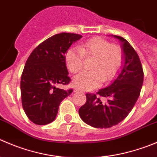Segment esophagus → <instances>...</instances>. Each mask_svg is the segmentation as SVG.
<instances>
[{"mask_svg":"<svg viewBox=\"0 0 157 157\" xmlns=\"http://www.w3.org/2000/svg\"><path fill=\"white\" fill-rule=\"evenodd\" d=\"M74 92H75V93H78V92H82V91L79 90V89H75V90H74Z\"/></svg>","mask_w":157,"mask_h":157,"instance_id":"34e87169","label":"esophagus"}]
</instances>
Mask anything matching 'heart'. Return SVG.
I'll use <instances>...</instances> for the list:
<instances>
[{
  "mask_svg": "<svg viewBox=\"0 0 157 157\" xmlns=\"http://www.w3.org/2000/svg\"><path fill=\"white\" fill-rule=\"evenodd\" d=\"M79 50L68 49L65 54L67 68L76 73L82 67L83 56L92 57V71H82L73 78L72 85L82 90H92L98 87L102 80L108 82L116 75L122 64V53L120 48L112 45L101 38H94L86 41L78 48Z\"/></svg>",
  "mask_w": 157,
  "mask_h": 157,
  "instance_id": "obj_1",
  "label": "heart"
}]
</instances>
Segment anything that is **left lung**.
I'll use <instances>...</instances> for the list:
<instances>
[{
    "label": "left lung",
    "instance_id": "obj_1",
    "mask_svg": "<svg viewBox=\"0 0 157 157\" xmlns=\"http://www.w3.org/2000/svg\"><path fill=\"white\" fill-rule=\"evenodd\" d=\"M121 42L122 64L116 77L97 94L109 99L103 103L95 94H86V102L78 109L84 122L106 129L122 122L136 102L143 82V71L138 55L122 37L111 35Z\"/></svg>",
    "mask_w": 157,
    "mask_h": 157
}]
</instances>
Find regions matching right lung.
Masks as SVG:
<instances>
[{
    "instance_id": "right-lung-1",
    "label": "right lung",
    "mask_w": 157,
    "mask_h": 157,
    "mask_svg": "<svg viewBox=\"0 0 157 157\" xmlns=\"http://www.w3.org/2000/svg\"><path fill=\"white\" fill-rule=\"evenodd\" d=\"M82 37L71 33L55 35L41 43L28 57L21 75V94L24 110L35 124L53 122L62 101L72 92V89L55 86L71 81L65 55Z\"/></svg>"
}]
</instances>
